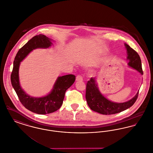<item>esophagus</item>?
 <instances>
[{"instance_id": "1", "label": "esophagus", "mask_w": 153, "mask_h": 153, "mask_svg": "<svg viewBox=\"0 0 153 153\" xmlns=\"http://www.w3.org/2000/svg\"><path fill=\"white\" fill-rule=\"evenodd\" d=\"M76 80L77 81H82V76H81L80 74L77 75L76 76Z\"/></svg>"}]
</instances>
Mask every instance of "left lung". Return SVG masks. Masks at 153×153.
Returning a JSON list of instances; mask_svg holds the SVG:
<instances>
[{
	"label": "left lung",
	"instance_id": "1",
	"mask_svg": "<svg viewBox=\"0 0 153 153\" xmlns=\"http://www.w3.org/2000/svg\"><path fill=\"white\" fill-rule=\"evenodd\" d=\"M125 46L127 51V59L129 60L128 65L143 74L141 59L138 53L127 44H125ZM138 94L139 91L137 95L128 102L122 103L111 102L100 94L96 84L95 78H91L87 83L85 98L88 106L92 110L102 115H112L131 107L136 102Z\"/></svg>",
	"mask_w": 153,
	"mask_h": 153
}]
</instances>
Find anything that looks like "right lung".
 <instances>
[{
  "instance_id": "add662e5",
  "label": "right lung",
  "mask_w": 153,
  "mask_h": 153,
  "mask_svg": "<svg viewBox=\"0 0 153 153\" xmlns=\"http://www.w3.org/2000/svg\"><path fill=\"white\" fill-rule=\"evenodd\" d=\"M51 45V39L44 35L39 34L33 36L18 51L11 74V84L19 101L26 109L38 114H50L58 110L62 104L66 91L76 80V76L73 74L59 77L51 94L40 98L31 97L22 90L19 85L18 76L20 62L33 49L48 48Z\"/></svg>"
}]
</instances>
